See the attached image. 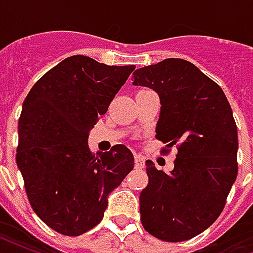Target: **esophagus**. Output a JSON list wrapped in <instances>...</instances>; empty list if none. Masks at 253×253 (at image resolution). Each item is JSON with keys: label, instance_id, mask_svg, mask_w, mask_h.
Returning a JSON list of instances; mask_svg holds the SVG:
<instances>
[{"label": "esophagus", "instance_id": "34e87169", "mask_svg": "<svg viewBox=\"0 0 253 253\" xmlns=\"http://www.w3.org/2000/svg\"><path fill=\"white\" fill-rule=\"evenodd\" d=\"M134 161H135V167H137V168H143V165H145V159H143V156L135 154Z\"/></svg>", "mask_w": 253, "mask_h": 253}]
</instances>
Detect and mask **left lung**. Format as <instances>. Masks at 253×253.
Returning <instances> with one entry per match:
<instances>
[{
  "mask_svg": "<svg viewBox=\"0 0 253 253\" xmlns=\"http://www.w3.org/2000/svg\"><path fill=\"white\" fill-rule=\"evenodd\" d=\"M132 81L159 94L156 137L169 148L177 146L169 173L146 161L149 183L139 195L141 221L163 241H186L219 217L237 177L233 112L221 86L184 59L141 67Z\"/></svg>",
  "mask_w": 253,
  "mask_h": 253,
  "instance_id": "1",
  "label": "left lung"
}]
</instances>
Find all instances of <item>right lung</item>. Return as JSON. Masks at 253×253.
Segmentation results:
<instances>
[{
  "label": "right lung",
  "mask_w": 253,
  "mask_h": 253,
  "mask_svg": "<svg viewBox=\"0 0 253 253\" xmlns=\"http://www.w3.org/2000/svg\"><path fill=\"white\" fill-rule=\"evenodd\" d=\"M134 69L73 55L25 97L16 163L34 211L58 233L80 236L94 228L108 195L134 168L125 145L96 156L88 146L89 132Z\"/></svg>",
  "instance_id": "add662e5"
}]
</instances>
